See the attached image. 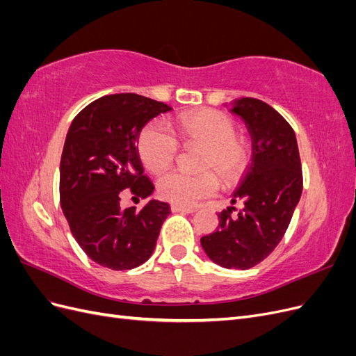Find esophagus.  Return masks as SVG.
Here are the masks:
<instances>
[{
  "instance_id": "34e87169",
  "label": "esophagus",
  "mask_w": 356,
  "mask_h": 356,
  "mask_svg": "<svg viewBox=\"0 0 356 356\" xmlns=\"http://www.w3.org/2000/svg\"><path fill=\"white\" fill-rule=\"evenodd\" d=\"M170 209H172V212H182V213H191V212L196 211L195 208H191V207H182V204H172Z\"/></svg>"
}]
</instances>
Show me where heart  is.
Here are the masks:
<instances>
[{"label": "heart", "mask_w": 356, "mask_h": 356, "mask_svg": "<svg viewBox=\"0 0 356 356\" xmlns=\"http://www.w3.org/2000/svg\"><path fill=\"white\" fill-rule=\"evenodd\" d=\"M178 141L202 147V174L169 172L159 181V195L168 202L191 207L218 190V177L225 184L238 181L248 163L245 145L234 136L229 117L213 110H200L178 115L174 124L159 120L147 124L138 139L144 165L154 172H165L178 154ZM213 170L211 171L210 169Z\"/></svg>", "instance_id": "obj_1"}]
</instances>
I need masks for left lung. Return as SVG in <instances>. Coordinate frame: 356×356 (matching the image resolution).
I'll return each mask as SVG.
<instances>
[{"mask_svg": "<svg viewBox=\"0 0 356 356\" xmlns=\"http://www.w3.org/2000/svg\"><path fill=\"white\" fill-rule=\"evenodd\" d=\"M232 113L245 122L252 139L251 165L232 197L242 209L234 217L230 208L220 212L217 230L200 243L213 263L246 270L282 241L303 190V172L293 127L270 105L242 98Z\"/></svg>", "mask_w": 356, "mask_h": 356, "instance_id": "8db88e82", "label": "left lung"}]
</instances>
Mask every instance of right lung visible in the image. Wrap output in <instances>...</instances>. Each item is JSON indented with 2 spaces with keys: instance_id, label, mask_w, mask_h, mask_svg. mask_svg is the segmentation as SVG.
I'll return each instance as SVG.
<instances>
[{
  "instance_id": "right-lung-1",
  "label": "right lung",
  "mask_w": 356,
  "mask_h": 356,
  "mask_svg": "<svg viewBox=\"0 0 356 356\" xmlns=\"http://www.w3.org/2000/svg\"><path fill=\"white\" fill-rule=\"evenodd\" d=\"M163 102L136 93L106 95L72 120L59 168L60 208L71 233L90 260L131 270L152 257L169 204L149 200L141 211L120 208L122 193L148 197L154 186L138 153L141 129Z\"/></svg>"
}]
</instances>
